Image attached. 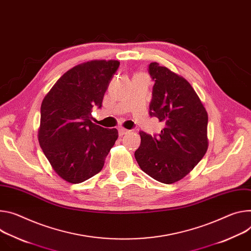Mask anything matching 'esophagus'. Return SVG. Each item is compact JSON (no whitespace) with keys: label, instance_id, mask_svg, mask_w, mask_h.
Here are the masks:
<instances>
[{"label":"esophagus","instance_id":"esophagus-1","mask_svg":"<svg viewBox=\"0 0 251 251\" xmlns=\"http://www.w3.org/2000/svg\"><path fill=\"white\" fill-rule=\"evenodd\" d=\"M118 131H119V135H120V136H123V135H125V134L128 133V130L125 129V128H119Z\"/></svg>","mask_w":251,"mask_h":251}]
</instances>
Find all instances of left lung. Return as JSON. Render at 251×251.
Segmentation results:
<instances>
[{
	"mask_svg": "<svg viewBox=\"0 0 251 251\" xmlns=\"http://www.w3.org/2000/svg\"><path fill=\"white\" fill-rule=\"evenodd\" d=\"M155 81L150 115L164 124L158 137L140 132L135 151L142 171L165 184L185 177L208 149V115L190 83L167 67L149 65Z\"/></svg>",
	"mask_w": 251,
	"mask_h": 251,
	"instance_id": "8db88e82",
	"label": "left lung"
}]
</instances>
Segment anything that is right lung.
I'll list each match as a JSON object with an SVG mask.
<instances>
[{
  "mask_svg": "<svg viewBox=\"0 0 251 251\" xmlns=\"http://www.w3.org/2000/svg\"><path fill=\"white\" fill-rule=\"evenodd\" d=\"M117 60H92L68 70L41 105L40 146L53 170L77 184L98 174L118 138L117 129L92 122L93 106H102Z\"/></svg>",
  "mask_w": 251,
  "mask_h": 251,
  "instance_id": "obj_1",
  "label": "right lung"
}]
</instances>
